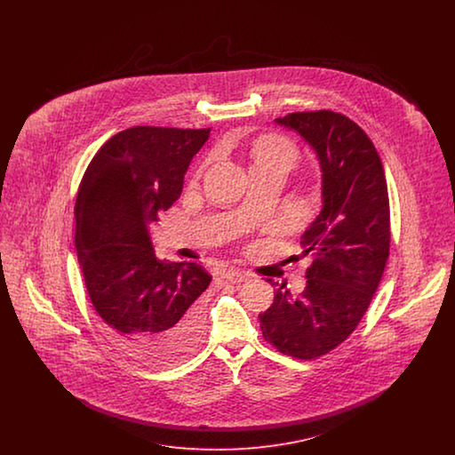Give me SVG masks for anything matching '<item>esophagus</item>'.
Returning a JSON list of instances; mask_svg holds the SVG:
<instances>
[{
  "mask_svg": "<svg viewBox=\"0 0 455 455\" xmlns=\"http://www.w3.org/2000/svg\"><path fill=\"white\" fill-rule=\"evenodd\" d=\"M223 280L227 283H232V284H240V283L249 280V275H247V273H242V271H235V269H228V271L223 275Z\"/></svg>",
  "mask_w": 455,
  "mask_h": 455,
  "instance_id": "obj_1",
  "label": "esophagus"
}]
</instances>
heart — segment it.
I'll list each match as a JSON object with an SVG mask.
<instances>
[{
	"instance_id": "heart-1",
	"label": "heart",
	"mask_w": 455,
	"mask_h": 455,
	"mask_svg": "<svg viewBox=\"0 0 455 455\" xmlns=\"http://www.w3.org/2000/svg\"><path fill=\"white\" fill-rule=\"evenodd\" d=\"M252 158V171L258 169H283L286 172H291L299 162L300 152L297 145L282 134H264L252 143L251 148ZM201 169H197V172Z\"/></svg>"
}]
</instances>
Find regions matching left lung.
I'll return each instance as SVG.
<instances>
[{"label":"left lung","instance_id":"1","mask_svg":"<svg viewBox=\"0 0 455 455\" xmlns=\"http://www.w3.org/2000/svg\"><path fill=\"white\" fill-rule=\"evenodd\" d=\"M276 123L300 132L317 153L323 212L302 235L300 256L312 259L305 290L295 297L282 284L259 314L260 331L283 355L314 360L347 341L382 280L390 249L387 182L371 140L347 116L324 108Z\"/></svg>","mask_w":455,"mask_h":455}]
</instances>
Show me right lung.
Returning <instances> with one entry per match:
<instances>
[{
	"label": "right lung",
	"mask_w": 455,
	"mask_h": 455,
	"mask_svg": "<svg viewBox=\"0 0 455 455\" xmlns=\"http://www.w3.org/2000/svg\"><path fill=\"white\" fill-rule=\"evenodd\" d=\"M210 130L134 126L95 153L76 196L75 245L90 302L114 339L145 365L188 358L203 339L199 297L212 276L155 258L148 225L182 193Z\"/></svg>",
	"instance_id": "obj_1"
}]
</instances>
